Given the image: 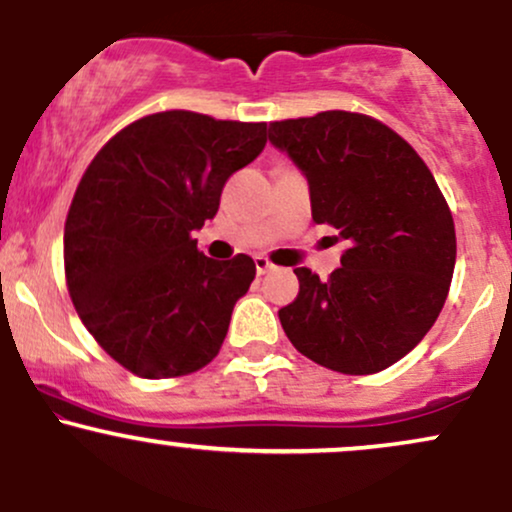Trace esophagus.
I'll return each mask as SVG.
<instances>
[{
	"instance_id": "34e87169",
	"label": "esophagus",
	"mask_w": 512,
	"mask_h": 512,
	"mask_svg": "<svg viewBox=\"0 0 512 512\" xmlns=\"http://www.w3.org/2000/svg\"><path fill=\"white\" fill-rule=\"evenodd\" d=\"M255 267H257V274H260V276L274 272V269H276L274 264L267 260V257H255Z\"/></svg>"
}]
</instances>
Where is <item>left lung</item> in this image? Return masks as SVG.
Segmentation results:
<instances>
[{"instance_id": "obj_1", "label": "left lung", "mask_w": 512, "mask_h": 512, "mask_svg": "<svg viewBox=\"0 0 512 512\" xmlns=\"http://www.w3.org/2000/svg\"><path fill=\"white\" fill-rule=\"evenodd\" d=\"M269 142L310 187L315 223L349 248L330 279L308 267L296 301L279 310L291 344L320 366L370 375L407 356L448 298L455 223L431 170L383 122L327 110L269 122Z\"/></svg>"}]
</instances>
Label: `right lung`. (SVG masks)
Masks as SVG:
<instances>
[{"label":"right lung","mask_w":512,"mask_h":512,"mask_svg":"<svg viewBox=\"0 0 512 512\" xmlns=\"http://www.w3.org/2000/svg\"><path fill=\"white\" fill-rule=\"evenodd\" d=\"M264 144V122L166 110L120 129L86 168L64 223L67 289L129 373L178 378L219 354L255 262L211 260L192 231L214 219L226 180Z\"/></svg>","instance_id":"1"}]
</instances>
